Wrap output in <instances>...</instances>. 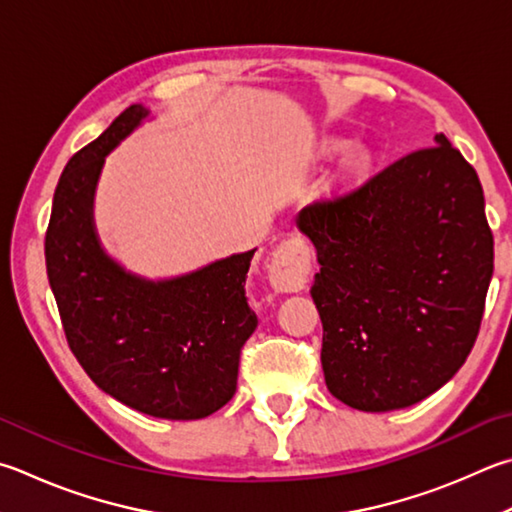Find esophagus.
Masks as SVG:
<instances>
[{
  "instance_id": "34e87169",
  "label": "esophagus",
  "mask_w": 512,
  "mask_h": 512,
  "mask_svg": "<svg viewBox=\"0 0 512 512\" xmlns=\"http://www.w3.org/2000/svg\"><path fill=\"white\" fill-rule=\"evenodd\" d=\"M311 273V250L300 237L286 239L275 248L268 266V282L277 293H297Z\"/></svg>"
}]
</instances>
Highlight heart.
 Here are the masks:
<instances>
[{
  "instance_id": "1",
  "label": "heart",
  "mask_w": 512,
  "mask_h": 512,
  "mask_svg": "<svg viewBox=\"0 0 512 512\" xmlns=\"http://www.w3.org/2000/svg\"><path fill=\"white\" fill-rule=\"evenodd\" d=\"M345 150H347V145H345V143H340V141H329L327 145H324V154H329V156L342 154Z\"/></svg>"
}]
</instances>
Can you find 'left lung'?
Segmentation results:
<instances>
[{"instance_id": "left-lung-1", "label": "left lung", "mask_w": 512, "mask_h": 512, "mask_svg": "<svg viewBox=\"0 0 512 512\" xmlns=\"http://www.w3.org/2000/svg\"><path fill=\"white\" fill-rule=\"evenodd\" d=\"M295 217L320 271L329 392L360 412L423 401L475 345L492 277L479 176L443 134Z\"/></svg>"}]
</instances>
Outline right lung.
<instances>
[{"instance_id":"obj_1","label":"right lung","mask_w":512,"mask_h":512,"mask_svg":"<svg viewBox=\"0 0 512 512\" xmlns=\"http://www.w3.org/2000/svg\"><path fill=\"white\" fill-rule=\"evenodd\" d=\"M150 116L143 105L127 107L64 167L46 275L73 356L102 392L147 416L197 421L235 396L239 351L257 329L246 297L257 248L159 280L107 253L94 219L102 167Z\"/></svg>"}]
</instances>
